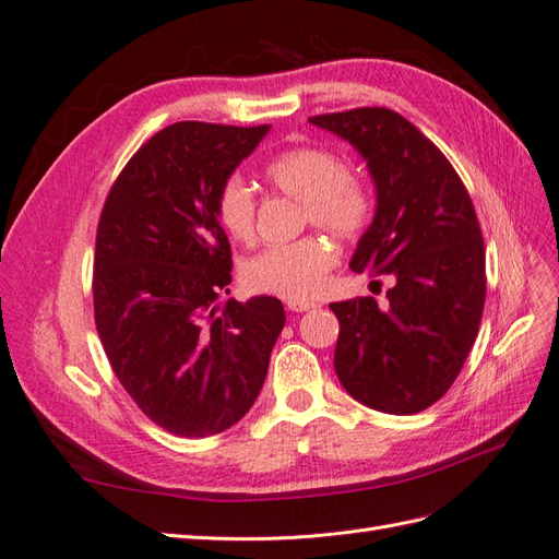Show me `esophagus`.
Returning a JSON list of instances; mask_svg holds the SVG:
<instances>
[{"mask_svg": "<svg viewBox=\"0 0 559 559\" xmlns=\"http://www.w3.org/2000/svg\"><path fill=\"white\" fill-rule=\"evenodd\" d=\"M314 306H317L314 300H289V302H286V308H289L292 312H306V310H310Z\"/></svg>", "mask_w": 559, "mask_h": 559, "instance_id": "esophagus-1", "label": "esophagus"}]
</instances>
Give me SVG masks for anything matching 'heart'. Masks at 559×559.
<instances>
[{
	"instance_id": "b5f03b06",
	"label": "heart",
	"mask_w": 559,
	"mask_h": 559,
	"mask_svg": "<svg viewBox=\"0 0 559 559\" xmlns=\"http://www.w3.org/2000/svg\"><path fill=\"white\" fill-rule=\"evenodd\" d=\"M273 189L302 202V218L335 238H357L373 214V195L366 181L343 165L326 146L302 144L280 151L263 167ZM216 218L235 242L257 235V195L240 175H230L216 191ZM335 249L317 235L270 245L242 267L245 286L257 294L308 300L324 289Z\"/></svg>"
}]
</instances>
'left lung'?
Wrapping results in <instances>:
<instances>
[{"label":"left lung","mask_w":559,"mask_h":559,"mask_svg":"<svg viewBox=\"0 0 559 559\" xmlns=\"http://www.w3.org/2000/svg\"><path fill=\"white\" fill-rule=\"evenodd\" d=\"M368 163L378 207L349 267L389 275L373 296L331 302L341 321L335 373L352 399L415 415L441 399L476 343L485 308V245L464 181L429 138L386 107L312 116Z\"/></svg>","instance_id":"left-lung-1"}]
</instances>
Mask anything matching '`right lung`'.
Segmentation results:
<instances>
[{"label": "right lung", "instance_id": "obj_1", "mask_svg": "<svg viewBox=\"0 0 559 559\" xmlns=\"http://www.w3.org/2000/svg\"><path fill=\"white\" fill-rule=\"evenodd\" d=\"M270 126L181 121L138 148L99 214L95 326L118 382L160 429L222 433L257 401L284 329L273 296L228 294L230 245L216 191Z\"/></svg>", "mask_w": 559, "mask_h": 559}]
</instances>
